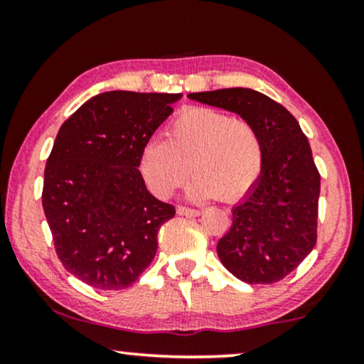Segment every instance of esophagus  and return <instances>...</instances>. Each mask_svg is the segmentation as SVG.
I'll return each instance as SVG.
<instances>
[{
  "label": "esophagus",
  "mask_w": 364,
  "mask_h": 364,
  "mask_svg": "<svg viewBox=\"0 0 364 364\" xmlns=\"http://www.w3.org/2000/svg\"><path fill=\"white\" fill-rule=\"evenodd\" d=\"M177 213H178V215H183V217H198L202 213V210H198V208H191V207L178 205L177 207Z\"/></svg>",
  "instance_id": "1"
}]
</instances>
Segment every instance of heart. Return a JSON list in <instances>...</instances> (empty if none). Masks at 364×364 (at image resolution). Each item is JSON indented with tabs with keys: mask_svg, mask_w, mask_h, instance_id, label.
Segmentation results:
<instances>
[{
	"mask_svg": "<svg viewBox=\"0 0 364 364\" xmlns=\"http://www.w3.org/2000/svg\"><path fill=\"white\" fill-rule=\"evenodd\" d=\"M166 137L147 141L139 156V171L159 198L172 197L192 172L188 197L233 202L262 176L265 149L247 119L212 107H187L172 119Z\"/></svg>",
	"mask_w": 364,
	"mask_h": 364,
	"instance_id": "heart-1",
	"label": "heart"
}]
</instances>
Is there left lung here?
Segmentation results:
<instances>
[{
  "instance_id": "8db88e82",
  "label": "left lung",
  "mask_w": 364,
  "mask_h": 364,
  "mask_svg": "<svg viewBox=\"0 0 364 364\" xmlns=\"http://www.w3.org/2000/svg\"><path fill=\"white\" fill-rule=\"evenodd\" d=\"M188 97L235 112L260 132L265 164L232 227L217 243L223 267L250 285H270L295 270L316 243L320 172L300 124L282 104L245 87Z\"/></svg>"
}]
</instances>
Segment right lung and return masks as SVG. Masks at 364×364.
<instances>
[{"label": "right lung", "mask_w": 364, "mask_h": 364, "mask_svg": "<svg viewBox=\"0 0 364 364\" xmlns=\"http://www.w3.org/2000/svg\"><path fill=\"white\" fill-rule=\"evenodd\" d=\"M182 94L109 91L59 129L44 168L43 208L63 267L97 290L131 287L151 265L176 207L149 193L141 149Z\"/></svg>", "instance_id": "right-lung-1"}]
</instances>
